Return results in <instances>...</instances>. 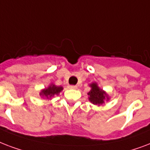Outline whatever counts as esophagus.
<instances>
[{"label": "esophagus", "mask_w": 150, "mask_h": 150, "mask_svg": "<svg viewBox=\"0 0 150 150\" xmlns=\"http://www.w3.org/2000/svg\"><path fill=\"white\" fill-rule=\"evenodd\" d=\"M69 88H70V89H76V88H77V86H76V85H69Z\"/></svg>", "instance_id": "34e87169"}]
</instances>
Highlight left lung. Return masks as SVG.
I'll list each match as a JSON object with an SVG mask.
<instances>
[{
	"label": "left lung",
	"mask_w": 150,
	"mask_h": 150,
	"mask_svg": "<svg viewBox=\"0 0 150 150\" xmlns=\"http://www.w3.org/2000/svg\"><path fill=\"white\" fill-rule=\"evenodd\" d=\"M91 87V91L88 93V99L91 103L95 105H103L105 100H109L110 98L105 91H104L103 89H101L98 86L97 83H92L90 84Z\"/></svg>",
	"instance_id": "8db88e82"
}]
</instances>
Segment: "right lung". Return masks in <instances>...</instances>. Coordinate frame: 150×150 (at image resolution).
I'll return each instance as SVG.
<instances>
[{"label": "right lung", "mask_w": 150, "mask_h": 150, "mask_svg": "<svg viewBox=\"0 0 150 150\" xmlns=\"http://www.w3.org/2000/svg\"><path fill=\"white\" fill-rule=\"evenodd\" d=\"M62 90H63V88L61 87V86H56L52 83L47 88L43 89L42 91H40V95L42 97H45L47 99H49V98H51L55 95H59Z\"/></svg>", "instance_id": "add662e5"}]
</instances>
